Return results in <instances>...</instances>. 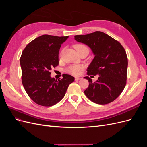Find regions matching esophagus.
I'll return each instance as SVG.
<instances>
[{
	"instance_id": "1",
	"label": "esophagus",
	"mask_w": 147,
	"mask_h": 147,
	"mask_svg": "<svg viewBox=\"0 0 147 147\" xmlns=\"http://www.w3.org/2000/svg\"><path fill=\"white\" fill-rule=\"evenodd\" d=\"M80 79H82L81 77H75V80H76V81L79 80H80Z\"/></svg>"
}]
</instances>
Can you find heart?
<instances>
[{
    "label": "heart",
    "mask_w": 147,
    "mask_h": 147,
    "mask_svg": "<svg viewBox=\"0 0 147 147\" xmlns=\"http://www.w3.org/2000/svg\"><path fill=\"white\" fill-rule=\"evenodd\" d=\"M74 47L75 48V50H77V51L82 50V49H84V48L88 49V48L84 45H83V44H77V45H75L74 46ZM80 70H81L80 66L78 65H74L69 66V67L66 69V72L73 75H77L79 74Z\"/></svg>",
    "instance_id": "heart-1"
}]
</instances>
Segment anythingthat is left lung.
Returning <instances> with one entry per match:
<instances>
[{"instance_id": "left-lung-1", "label": "left lung", "mask_w": 147, "mask_h": 147, "mask_svg": "<svg viewBox=\"0 0 147 147\" xmlns=\"http://www.w3.org/2000/svg\"><path fill=\"white\" fill-rule=\"evenodd\" d=\"M74 37L77 42L90 47L94 55L87 74L99 75L95 82L89 77H84L90 83L84 94L98 104L113 102L126 84L127 57L124 48L116 40L100 31Z\"/></svg>"}]
</instances>
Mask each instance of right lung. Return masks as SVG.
<instances>
[{"label": "right lung", "instance_id": "add662e5", "mask_svg": "<svg viewBox=\"0 0 147 147\" xmlns=\"http://www.w3.org/2000/svg\"><path fill=\"white\" fill-rule=\"evenodd\" d=\"M69 36L43 35L24 48L20 58L22 83L30 98L35 103L50 107L64 97L75 78L64 74L63 78L51 77L50 70L59 64V51Z\"/></svg>", "mask_w": 147, "mask_h": 147}]
</instances>
